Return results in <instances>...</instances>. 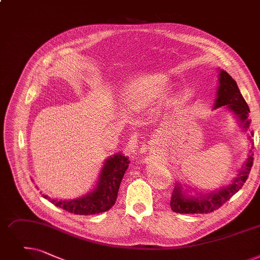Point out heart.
Instances as JSON below:
<instances>
[{
  "label": "heart",
  "mask_w": 260,
  "mask_h": 260,
  "mask_svg": "<svg viewBox=\"0 0 260 260\" xmlns=\"http://www.w3.org/2000/svg\"><path fill=\"white\" fill-rule=\"evenodd\" d=\"M167 77L160 74L143 76L132 82L124 90V102L129 109L141 111L161 100L168 90Z\"/></svg>",
  "instance_id": "b5f03b06"
}]
</instances>
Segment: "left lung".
<instances>
[{"instance_id": "obj_1", "label": "left lung", "mask_w": 260, "mask_h": 260, "mask_svg": "<svg viewBox=\"0 0 260 260\" xmlns=\"http://www.w3.org/2000/svg\"><path fill=\"white\" fill-rule=\"evenodd\" d=\"M216 96L212 109L225 106L235 116L243 132H246L251 123V120L249 119V106L240 93V90L235 80H233V77L226 71L222 69H219V86L217 88ZM253 135V132H251V136ZM251 136L249 135L247 138L252 142ZM252 144L254 143L252 142ZM251 148L253 149V146ZM249 153L246 160L241 169H239L238 174L232 180V183L217 189L216 191H211L208 193H204L202 191L198 193L197 191H194L196 193L192 195L190 192L194 189L191 190L190 187L184 189L186 186L182 185L179 180H177L171 197V209L178 213H208L220 208L225 202L238 192L249 177L254 159L252 150H250Z\"/></svg>"}]
</instances>
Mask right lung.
Here are the masks:
<instances>
[{
	"instance_id": "1",
	"label": "right lung",
	"mask_w": 260,
	"mask_h": 260,
	"mask_svg": "<svg viewBox=\"0 0 260 260\" xmlns=\"http://www.w3.org/2000/svg\"><path fill=\"white\" fill-rule=\"evenodd\" d=\"M129 160L121 153L109 156L101 170L95 187L86 196L74 200H56L42 194L52 204L81 216L107 211L115 205L118 191Z\"/></svg>"
}]
</instances>
